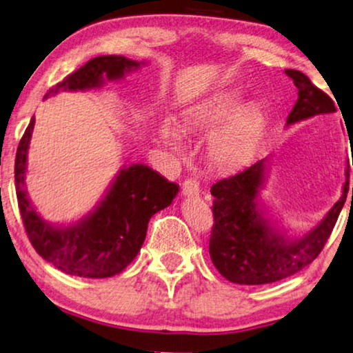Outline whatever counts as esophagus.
<instances>
[{
	"mask_svg": "<svg viewBox=\"0 0 353 353\" xmlns=\"http://www.w3.org/2000/svg\"><path fill=\"white\" fill-rule=\"evenodd\" d=\"M182 194L185 198H193L199 194V183L196 179H187L185 182L182 183Z\"/></svg>",
	"mask_w": 353,
	"mask_h": 353,
	"instance_id": "1",
	"label": "esophagus"
}]
</instances>
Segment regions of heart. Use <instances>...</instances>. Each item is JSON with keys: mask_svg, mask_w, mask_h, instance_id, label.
<instances>
[{"mask_svg": "<svg viewBox=\"0 0 353 353\" xmlns=\"http://www.w3.org/2000/svg\"><path fill=\"white\" fill-rule=\"evenodd\" d=\"M236 92H218L190 108L182 119L188 133H212L209 157L221 168H237L250 159L264 132V116L254 106H240ZM160 139L172 150H181V135L163 125Z\"/></svg>", "mask_w": 353, "mask_h": 353, "instance_id": "obj_1", "label": "heart"}]
</instances>
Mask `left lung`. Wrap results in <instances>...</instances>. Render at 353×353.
Instances as JSON below:
<instances>
[{"label":"left lung","mask_w":353,"mask_h":353,"mask_svg":"<svg viewBox=\"0 0 353 353\" xmlns=\"http://www.w3.org/2000/svg\"><path fill=\"white\" fill-rule=\"evenodd\" d=\"M286 74L299 89L297 103L289 113L286 125L317 114L334 113L333 100L312 85L305 74L294 69H288ZM267 161L268 157L257 160L236 176L218 181L210 190L215 223L209 253L216 270L231 283L248 286L275 283L310 265L328 240L347 198L349 165L343 194L327 215L311 231L290 237L265 216L261 204L259 193L265 182Z\"/></svg>","instance_id":"obj_1"}]
</instances>
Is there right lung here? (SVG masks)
Segmentation results:
<instances>
[{
	"mask_svg": "<svg viewBox=\"0 0 353 353\" xmlns=\"http://www.w3.org/2000/svg\"><path fill=\"white\" fill-rule=\"evenodd\" d=\"M144 63L125 56H99L65 77L48 96L59 91H89L105 81L122 80ZM34 117L21 137L15 157L17 201L28 237L47 262L67 275L110 278L121 273L135 259L146 239L150 216L163 210L179 193V185L143 163L124 166L106 190L99 204L80 220L53 225L37 214L26 193L28 149Z\"/></svg>",
	"mask_w": 353,
	"mask_h": 353,
	"instance_id": "add662e5",
	"label": "right lung"
}]
</instances>
